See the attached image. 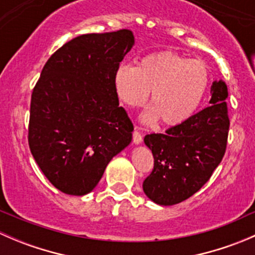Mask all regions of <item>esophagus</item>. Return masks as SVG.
Instances as JSON below:
<instances>
[{
  "label": "esophagus",
  "instance_id": "1",
  "mask_svg": "<svg viewBox=\"0 0 255 255\" xmlns=\"http://www.w3.org/2000/svg\"><path fill=\"white\" fill-rule=\"evenodd\" d=\"M142 140H143L142 134H140L138 130H134V132H133V143L137 144V145H138V144L142 143Z\"/></svg>",
  "mask_w": 255,
  "mask_h": 255
}]
</instances>
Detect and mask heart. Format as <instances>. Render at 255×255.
Segmentation results:
<instances>
[{"mask_svg": "<svg viewBox=\"0 0 255 255\" xmlns=\"http://www.w3.org/2000/svg\"><path fill=\"white\" fill-rule=\"evenodd\" d=\"M210 82L207 65L174 51L144 55L138 66L121 65L113 85L118 99L130 107H140L148 100L151 109L142 116L144 123L160 120L166 127L182 125L195 115Z\"/></svg>", "mask_w": 255, "mask_h": 255, "instance_id": "heart-1", "label": "heart"}]
</instances>
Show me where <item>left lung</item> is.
Wrapping results in <instances>:
<instances>
[{
    "mask_svg": "<svg viewBox=\"0 0 255 255\" xmlns=\"http://www.w3.org/2000/svg\"><path fill=\"white\" fill-rule=\"evenodd\" d=\"M210 106L182 125L144 137L154 156V169L143 191L161 206H171L199 191L208 181L226 151L230 128L227 85L213 81Z\"/></svg>",
    "mask_w": 255,
    "mask_h": 255,
    "instance_id": "obj_1",
    "label": "left lung"
}]
</instances>
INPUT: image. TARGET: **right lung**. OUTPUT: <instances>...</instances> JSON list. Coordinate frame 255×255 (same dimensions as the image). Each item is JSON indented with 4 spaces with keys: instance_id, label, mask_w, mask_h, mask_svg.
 <instances>
[{
    "instance_id": "1",
    "label": "right lung",
    "mask_w": 255,
    "mask_h": 255,
    "mask_svg": "<svg viewBox=\"0 0 255 255\" xmlns=\"http://www.w3.org/2000/svg\"><path fill=\"white\" fill-rule=\"evenodd\" d=\"M134 45L130 30L84 34L49 58L30 100L28 142L47 179L68 195L96 187L107 164L132 142L113 78Z\"/></svg>"
}]
</instances>
